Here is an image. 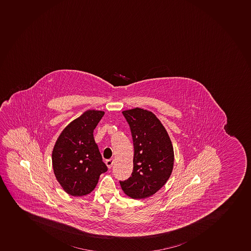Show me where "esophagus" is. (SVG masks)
Wrapping results in <instances>:
<instances>
[{
    "label": "esophagus",
    "instance_id": "1",
    "mask_svg": "<svg viewBox=\"0 0 251 251\" xmlns=\"http://www.w3.org/2000/svg\"><path fill=\"white\" fill-rule=\"evenodd\" d=\"M113 163H114V160L113 159H109V160L106 161V165H107V167L109 169L112 168Z\"/></svg>",
    "mask_w": 251,
    "mask_h": 251
}]
</instances>
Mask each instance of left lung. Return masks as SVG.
I'll use <instances>...</instances> for the list:
<instances>
[{
  "label": "left lung",
  "instance_id": "obj_1",
  "mask_svg": "<svg viewBox=\"0 0 251 251\" xmlns=\"http://www.w3.org/2000/svg\"><path fill=\"white\" fill-rule=\"evenodd\" d=\"M131 130L134 169L127 180L120 181L133 199H144L161 189L174 168V149L168 133L156 115L143 108L122 112Z\"/></svg>",
  "mask_w": 251,
  "mask_h": 251
}]
</instances>
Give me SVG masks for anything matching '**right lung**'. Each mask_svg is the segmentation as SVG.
<instances>
[{"label": "right lung", "instance_id": "right-lung-1", "mask_svg": "<svg viewBox=\"0 0 251 251\" xmlns=\"http://www.w3.org/2000/svg\"><path fill=\"white\" fill-rule=\"evenodd\" d=\"M103 115L102 111H85L63 129L54 144V176L63 189L73 197L92 192L100 175L107 171L93 134Z\"/></svg>", "mask_w": 251, "mask_h": 251}]
</instances>
